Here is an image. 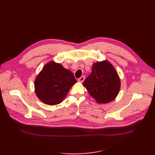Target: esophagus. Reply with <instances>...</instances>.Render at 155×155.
<instances>
[{
  "instance_id": "obj_1",
  "label": "esophagus",
  "mask_w": 155,
  "mask_h": 155,
  "mask_svg": "<svg viewBox=\"0 0 155 155\" xmlns=\"http://www.w3.org/2000/svg\"><path fill=\"white\" fill-rule=\"evenodd\" d=\"M84 80H85V77H84V76H81L78 79V81L80 82V83H83Z\"/></svg>"
}]
</instances>
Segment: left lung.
Here are the masks:
<instances>
[{
    "instance_id": "1",
    "label": "left lung",
    "mask_w": 155,
    "mask_h": 155,
    "mask_svg": "<svg viewBox=\"0 0 155 155\" xmlns=\"http://www.w3.org/2000/svg\"><path fill=\"white\" fill-rule=\"evenodd\" d=\"M83 85L97 103L106 104L118 94L120 79L112 65L104 61L93 64L92 72L84 81Z\"/></svg>"
}]
</instances>
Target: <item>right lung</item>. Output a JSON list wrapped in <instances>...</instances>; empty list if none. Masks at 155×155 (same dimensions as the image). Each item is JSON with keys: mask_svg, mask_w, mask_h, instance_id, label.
Masks as SVG:
<instances>
[{"mask_svg": "<svg viewBox=\"0 0 155 155\" xmlns=\"http://www.w3.org/2000/svg\"><path fill=\"white\" fill-rule=\"evenodd\" d=\"M77 82L74 74L61 64L50 62L37 76L35 91L37 96L50 105L59 104Z\"/></svg>", "mask_w": 155, "mask_h": 155, "instance_id": "add662e5", "label": "right lung"}]
</instances>
